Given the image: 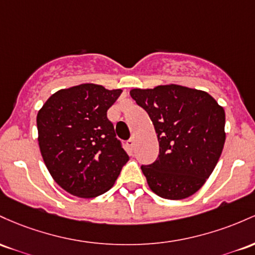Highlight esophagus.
Segmentation results:
<instances>
[{
	"instance_id": "34e87169",
	"label": "esophagus",
	"mask_w": 255,
	"mask_h": 255,
	"mask_svg": "<svg viewBox=\"0 0 255 255\" xmlns=\"http://www.w3.org/2000/svg\"><path fill=\"white\" fill-rule=\"evenodd\" d=\"M127 144L128 145V147L131 148V149H132V148L135 147V139H133V138H130V139H128V141L127 142Z\"/></svg>"
}]
</instances>
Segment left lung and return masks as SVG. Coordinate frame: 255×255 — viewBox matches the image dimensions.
<instances>
[{"mask_svg":"<svg viewBox=\"0 0 255 255\" xmlns=\"http://www.w3.org/2000/svg\"><path fill=\"white\" fill-rule=\"evenodd\" d=\"M130 95L148 113L158 136V159L141 166L149 188L168 200L195 194L224 147L223 107L205 91L176 84L132 89Z\"/></svg>","mask_w":255,"mask_h":255,"instance_id":"obj_1","label":"left lung"}]
</instances>
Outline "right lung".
I'll use <instances>...</instances> for the list:
<instances>
[{"label":"right lung","mask_w":255,"mask_h":255,"mask_svg":"<svg viewBox=\"0 0 255 255\" xmlns=\"http://www.w3.org/2000/svg\"><path fill=\"white\" fill-rule=\"evenodd\" d=\"M122 90L81 84L59 90L37 114L38 144L51 177L78 197H95L113 187L128 155L107 118Z\"/></svg>","instance_id":"right-lung-1"}]
</instances>
